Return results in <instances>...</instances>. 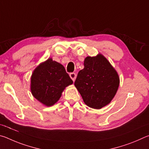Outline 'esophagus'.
<instances>
[{"label": "esophagus", "mask_w": 149, "mask_h": 149, "mask_svg": "<svg viewBox=\"0 0 149 149\" xmlns=\"http://www.w3.org/2000/svg\"><path fill=\"white\" fill-rule=\"evenodd\" d=\"M70 77L74 81L75 78H76V74H75V73H71V74H70Z\"/></svg>", "instance_id": "obj_1"}]
</instances>
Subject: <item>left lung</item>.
<instances>
[{"mask_svg":"<svg viewBox=\"0 0 149 149\" xmlns=\"http://www.w3.org/2000/svg\"><path fill=\"white\" fill-rule=\"evenodd\" d=\"M119 84L117 72L100 54L85 58L84 68L78 72L74 83L84 102L95 109H100L109 104Z\"/></svg>","mask_w":149,"mask_h":149,"instance_id":"8db88e82","label":"left lung"}]
</instances>
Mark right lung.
<instances>
[{
	"label": "right lung",
	"instance_id": "1",
	"mask_svg": "<svg viewBox=\"0 0 149 149\" xmlns=\"http://www.w3.org/2000/svg\"><path fill=\"white\" fill-rule=\"evenodd\" d=\"M73 81L63 65L52 58L40 64L31 78V91L35 99L47 107L54 104L63 91Z\"/></svg>",
	"mask_w": 149,
	"mask_h": 149
}]
</instances>
